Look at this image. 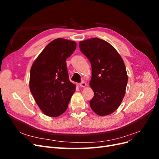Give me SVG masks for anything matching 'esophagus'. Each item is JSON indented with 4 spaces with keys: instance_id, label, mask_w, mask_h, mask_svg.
Returning <instances> with one entry per match:
<instances>
[{
    "instance_id": "1",
    "label": "esophagus",
    "mask_w": 159,
    "mask_h": 159,
    "mask_svg": "<svg viewBox=\"0 0 159 159\" xmlns=\"http://www.w3.org/2000/svg\"><path fill=\"white\" fill-rule=\"evenodd\" d=\"M80 86L81 88H85L86 86V84L85 82H84V81H82L81 82L80 84Z\"/></svg>"
}]
</instances>
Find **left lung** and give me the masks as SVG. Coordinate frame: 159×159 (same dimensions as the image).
Here are the masks:
<instances>
[{"mask_svg":"<svg viewBox=\"0 0 159 159\" xmlns=\"http://www.w3.org/2000/svg\"><path fill=\"white\" fill-rule=\"evenodd\" d=\"M79 46L91 65L89 85L94 96L90 107L100 116L112 113L125 94L128 77L123 60L113 46L98 38L80 41Z\"/></svg>","mask_w":159,"mask_h":159,"instance_id":"1","label":"left lung"}]
</instances>
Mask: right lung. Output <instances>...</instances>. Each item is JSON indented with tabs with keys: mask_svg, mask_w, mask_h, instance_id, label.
I'll list each match as a JSON object with an SVG mask.
<instances>
[{
	"mask_svg": "<svg viewBox=\"0 0 159 159\" xmlns=\"http://www.w3.org/2000/svg\"><path fill=\"white\" fill-rule=\"evenodd\" d=\"M76 48L74 41L57 38L48 44L34 62L30 89L42 111L57 117L66 111L75 85L69 80L66 59Z\"/></svg>",
	"mask_w": 159,
	"mask_h": 159,
	"instance_id": "right-lung-1",
	"label": "right lung"
}]
</instances>
